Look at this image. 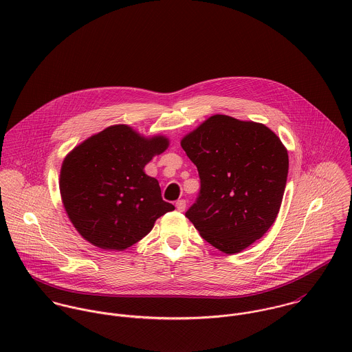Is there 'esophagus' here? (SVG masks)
<instances>
[{
  "instance_id": "34e87169",
  "label": "esophagus",
  "mask_w": 352,
  "mask_h": 352,
  "mask_svg": "<svg viewBox=\"0 0 352 352\" xmlns=\"http://www.w3.org/2000/svg\"><path fill=\"white\" fill-rule=\"evenodd\" d=\"M186 207H187V203L186 201H176V208L180 211V212H183V211H186Z\"/></svg>"
}]
</instances>
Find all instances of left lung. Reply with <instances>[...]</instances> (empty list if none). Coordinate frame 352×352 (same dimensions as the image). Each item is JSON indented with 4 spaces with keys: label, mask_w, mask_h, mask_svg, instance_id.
I'll list each match as a JSON object with an SVG mask.
<instances>
[{
    "label": "left lung",
    "mask_w": 352,
    "mask_h": 352,
    "mask_svg": "<svg viewBox=\"0 0 352 352\" xmlns=\"http://www.w3.org/2000/svg\"><path fill=\"white\" fill-rule=\"evenodd\" d=\"M201 191L186 217L223 253L248 248L272 226L283 199L289 154L267 126L214 115L182 140Z\"/></svg>",
    "instance_id": "left-lung-1"
}]
</instances>
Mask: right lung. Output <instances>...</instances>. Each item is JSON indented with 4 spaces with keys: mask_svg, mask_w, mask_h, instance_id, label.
<instances>
[{
    "mask_svg": "<svg viewBox=\"0 0 352 352\" xmlns=\"http://www.w3.org/2000/svg\"><path fill=\"white\" fill-rule=\"evenodd\" d=\"M169 146L162 135L146 138L126 124L107 127L63 160L59 190L77 232L101 250L123 251L142 240L157 218L175 206L162 201L145 165Z\"/></svg>",
    "mask_w": 352,
    "mask_h": 352,
    "instance_id": "1",
    "label": "right lung"
}]
</instances>
